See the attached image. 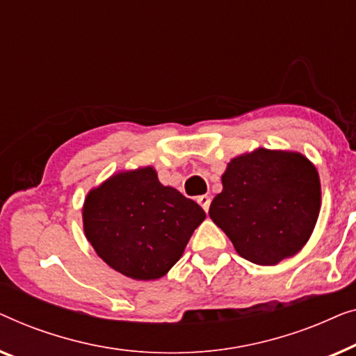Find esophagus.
I'll use <instances>...</instances> for the list:
<instances>
[{
	"mask_svg": "<svg viewBox=\"0 0 356 356\" xmlns=\"http://www.w3.org/2000/svg\"><path fill=\"white\" fill-rule=\"evenodd\" d=\"M198 203H200V207L204 209V211H208L209 204H211V198H209L208 195H202V197H198Z\"/></svg>",
	"mask_w": 356,
	"mask_h": 356,
	"instance_id": "1",
	"label": "esophagus"
}]
</instances>
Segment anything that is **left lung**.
I'll use <instances>...</instances> for the list:
<instances>
[{"instance_id": "obj_1", "label": "left lung", "mask_w": 356, "mask_h": 356, "mask_svg": "<svg viewBox=\"0 0 356 356\" xmlns=\"http://www.w3.org/2000/svg\"><path fill=\"white\" fill-rule=\"evenodd\" d=\"M319 208L318 171L303 154L258 148L227 164L209 218L240 257L273 266L303 248Z\"/></svg>"}]
</instances>
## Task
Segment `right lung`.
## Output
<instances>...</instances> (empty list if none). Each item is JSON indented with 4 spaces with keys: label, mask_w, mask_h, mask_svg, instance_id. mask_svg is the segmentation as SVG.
<instances>
[{
    "label": "right lung",
    "mask_w": 356,
    "mask_h": 356,
    "mask_svg": "<svg viewBox=\"0 0 356 356\" xmlns=\"http://www.w3.org/2000/svg\"><path fill=\"white\" fill-rule=\"evenodd\" d=\"M82 218L85 237L108 266L153 280L179 261L207 214L179 190L164 187L148 166L114 174L90 190Z\"/></svg>",
    "instance_id": "right-lung-1"
}]
</instances>
